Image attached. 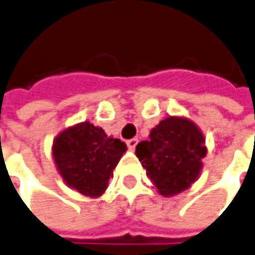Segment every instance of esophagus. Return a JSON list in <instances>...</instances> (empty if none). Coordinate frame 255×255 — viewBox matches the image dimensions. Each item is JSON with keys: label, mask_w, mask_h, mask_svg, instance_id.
Segmentation results:
<instances>
[{"label": "esophagus", "mask_w": 255, "mask_h": 255, "mask_svg": "<svg viewBox=\"0 0 255 255\" xmlns=\"http://www.w3.org/2000/svg\"><path fill=\"white\" fill-rule=\"evenodd\" d=\"M136 143H138V139H136V138H132V139H128V141H127L128 149L134 150L135 146H136Z\"/></svg>", "instance_id": "1"}]
</instances>
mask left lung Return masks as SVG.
Masks as SVG:
<instances>
[{"instance_id":"obj_1","label":"left lung","mask_w":255,"mask_h":255,"mask_svg":"<svg viewBox=\"0 0 255 255\" xmlns=\"http://www.w3.org/2000/svg\"><path fill=\"white\" fill-rule=\"evenodd\" d=\"M207 152L200 127L183 116L166 117L135 148L146 176L163 197L186 191L200 178Z\"/></svg>"}]
</instances>
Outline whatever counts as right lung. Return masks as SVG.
Wrapping results in <instances>:
<instances>
[{"mask_svg":"<svg viewBox=\"0 0 255 255\" xmlns=\"http://www.w3.org/2000/svg\"><path fill=\"white\" fill-rule=\"evenodd\" d=\"M127 145L109 136L89 121L62 129L53 141L51 155L65 184L91 198L103 195Z\"/></svg>","mask_w":255,"mask_h":255,"instance_id":"1","label":"right lung"}]
</instances>
